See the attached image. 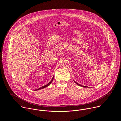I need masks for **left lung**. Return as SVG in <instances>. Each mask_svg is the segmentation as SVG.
Wrapping results in <instances>:
<instances>
[{
	"mask_svg": "<svg viewBox=\"0 0 121 121\" xmlns=\"http://www.w3.org/2000/svg\"><path fill=\"white\" fill-rule=\"evenodd\" d=\"M75 83H76V84H77L79 86H81V87H88L87 86H82V85H80V84H78V83H77L76 82H75V81H74Z\"/></svg>",
	"mask_w": 121,
	"mask_h": 121,
	"instance_id": "8db88e82",
	"label": "left lung"
}]
</instances>
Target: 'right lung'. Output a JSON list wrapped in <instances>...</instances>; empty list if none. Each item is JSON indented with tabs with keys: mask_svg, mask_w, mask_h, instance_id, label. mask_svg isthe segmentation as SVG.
Masks as SVG:
<instances>
[{
	"mask_svg": "<svg viewBox=\"0 0 121 121\" xmlns=\"http://www.w3.org/2000/svg\"><path fill=\"white\" fill-rule=\"evenodd\" d=\"M53 79H54V77H53V78H52V79H51V80L50 81V82H49L48 84H47V85H45V86H42L41 87H40V88H38V89H35V91H36V90H40V89H43V88H45V87H47V86H48L52 83V82L53 81Z\"/></svg>",
	"mask_w": 121,
	"mask_h": 121,
	"instance_id": "add662e5",
	"label": "right lung"
}]
</instances>
